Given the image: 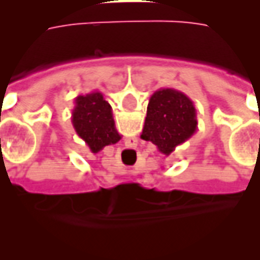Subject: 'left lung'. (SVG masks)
<instances>
[{"instance_id":"left-lung-1","label":"left lung","mask_w":260,"mask_h":260,"mask_svg":"<svg viewBox=\"0 0 260 260\" xmlns=\"http://www.w3.org/2000/svg\"><path fill=\"white\" fill-rule=\"evenodd\" d=\"M196 108L189 97L171 87L158 89L147 104L141 138L152 142L158 152L170 156L196 132Z\"/></svg>"}]
</instances>
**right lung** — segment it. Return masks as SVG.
<instances>
[{
  "label": "right lung",
  "instance_id": "obj_1",
  "mask_svg": "<svg viewBox=\"0 0 260 260\" xmlns=\"http://www.w3.org/2000/svg\"><path fill=\"white\" fill-rule=\"evenodd\" d=\"M71 119L78 136L87 143L93 153L121 139L115 129L111 106L100 91L76 97Z\"/></svg>",
  "mask_w": 260,
  "mask_h": 260
}]
</instances>
